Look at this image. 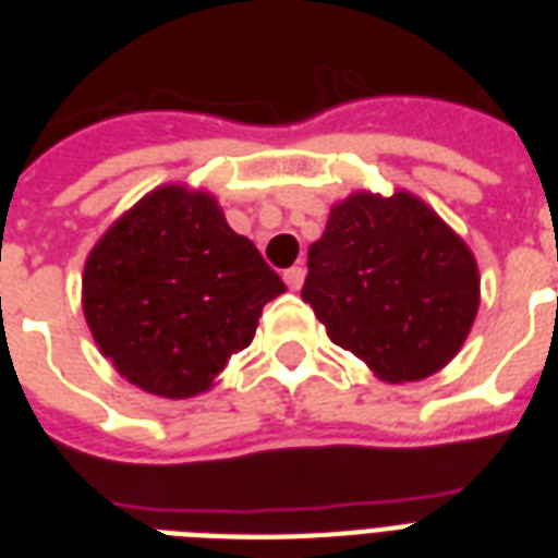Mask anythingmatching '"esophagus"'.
<instances>
[{"label":"esophagus","mask_w":558,"mask_h":558,"mask_svg":"<svg viewBox=\"0 0 558 558\" xmlns=\"http://www.w3.org/2000/svg\"><path fill=\"white\" fill-rule=\"evenodd\" d=\"M306 278V269L304 266H292V269L283 271V280H287L289 289H301V283H304Z\"/></svg>","instance_id":"obj_1"}]
</instances>
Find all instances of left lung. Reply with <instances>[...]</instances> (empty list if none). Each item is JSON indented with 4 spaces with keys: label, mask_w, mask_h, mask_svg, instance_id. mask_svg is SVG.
Masks as SVG:
<instances>
[{
    "label": "left lung",
    "mask_w": 558,
    "mask_h": 558,
    "mask_svg": "<svg viewBox=\"0 0 558 558\" xmlns=\"http://www.w3.org/2000/svg\"><path fill=\"white\" fill-rule=\"evenodd\" d=\"M306 266L301 298L332 344L390 385L449 365L481 306L475 254L408 191L336 202Z\"/></svg>",
    "instance_id": "left-lung-1"
}]
</instances>
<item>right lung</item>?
Returning a JSON list of instances; mask_svg holds the SVG:
<instances>
[{
	"label": "right lung",
	"mask_w": 558,
	"mask_h": 558,
	"mask_svg": "<svg viewBox=\"0 0 558 558\" xmlns=\"http://www.w3.org/2000/svg\"><path fill=\"white\" fill-rule=\"evenodd\" d=\"M287 292L214 193L161 185L104 231L83 266V315L100 353L135 388L187 399L217 385Z\"/></svg>",
	"instance_id": "add662e5"
}]
</instances>
